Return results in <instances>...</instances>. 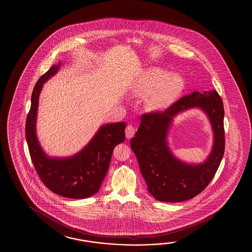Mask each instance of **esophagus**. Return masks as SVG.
Here are the masks:
<instances>
[{
	"mask_svg": "<svg viewBox=\"0 0 252 252\" xmlns=\"http://www.w3.org/2000/svg\"><path fill=\"white\" fill-rule=\"evenodd\" d=\"M134 133H135V128H134V126H132V125L127 126L126 128V137L127 139H131L134 135Z\"/></svg>",
	"mask_w": 252,
	"mask_h": 252,
	"instance_id": "34e87169",
	"label": "esophagus"
}]
</instances>
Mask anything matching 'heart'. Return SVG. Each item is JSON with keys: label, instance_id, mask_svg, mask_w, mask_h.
I'll return each instance as SVG.
<instances>
[{"label": "heart", "instance_id": "b5f03b06", "mask_svg": "<svg viewBox=\"0 0 252 252\" xmlns=\"http://www.w3.org/2000/svg\"><path fill=\"white\" fill-rule=\"evenodd\" d=\"M185 89L180 74H169L161 67L151 66L142 71L130 87L135 96H145L144 106L149 112L169 107Z\"/></svg>", "mask_w": 252, "mask_h": 252}]
</instances>
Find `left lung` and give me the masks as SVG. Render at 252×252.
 <instances>
[{
    "label": "left lung",
    "mask_w": 252,
    "mask_h": 252,
    "mask_svg": "<svg viewBox=\"0 0 252 252\" xmlns=\"http://www.w3.org/2000/svg\"><path fill=\"white\" fill-rule=\"evenodd\" d=\"M191 107H199L211 121L214 145L206 161L189 165L178 160L170 151L166 136L173 118ZM131 140L140 172L149 193L158 201L181 202L200 193L215 177L225 149L222 100L215 91H194L161 112L145 113Z\"/></svg>",
    "instance_id": "1"
}]
</instances>
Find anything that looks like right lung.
<instances>
[{"label": "right lung", "instance_id": "1", "mask_svg": "<svg viewBox=\"0 0 252 252\" xmlns=\"http://www.w3.org/2000/svg\"><path fill=\"white\" fill-rule=\"evenodd\" d=\"M54 65L38 79L32 94V104L25 124L30 156L44 185L55 194L68 198H86L96 193L107 174L116 146L125 140V122L103 125L92 140L73 157L46 156L36 133L38 97L43 84L58 72Z\"/></svg>", "mask_w": 252, "mask_h": 252}]
</instances>
